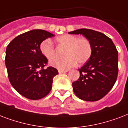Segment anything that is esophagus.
Wrapping results in <instances>:
<instances>
[{
    "label": "esophagus",
    "instance_id": "34e87169",
    "mask_svg": "<svg viewBox=\"0 0 128 128\" xmlns=\"http://www.w3.org/2000/svg\"><path fill=\"white\" fill-rule=\"evenodd\" d=\"M67 70H59V73L61 74V73H65L67 72Z\"/></svg>",
    "mask_w": 128,
    "mask_h": 128
}]
</instances>
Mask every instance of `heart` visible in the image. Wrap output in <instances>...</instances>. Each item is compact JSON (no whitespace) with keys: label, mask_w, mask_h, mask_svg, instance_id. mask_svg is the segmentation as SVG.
Returning a JSON list of instances; mask_svg holds the SVG:
<instances>
[{"label":"heart","mask_w":128,"mask_h":128,"mask_svg":"<svg viewBox=\"0 0 128 128\" xmlns=\"http://www.w3.org/2000/svg\"><path fill=\"white\" fill-rule=\"evenodd\" d=\"M59 46L65 47L63 59H54L49 62L50 66L65 70L73 67L78 63L82 65L90 59L92 55V42L86 37L78 38L77 36L65 34L55 38ZM40 50L43 56L52 59L56 56L54 46L49 40H43L40 44Z\"/></svg>","instance_id":"b5f03b06"}]
</instances>
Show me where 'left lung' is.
<instances>
[{"label":"left lung","mask_w":128,"mask_h":128,"mask_svg":"<svg viewBox=\"0 0 128 128\" xmlns=\"http://www.w3.org/2000/svg\"><path fill=\"white\" fill-rule=\"evenodd\" d=\"M82 34L91 41L92 55L79 69L80 77L72 84L73 92L84 101L101 100L112 90L118 74V52L110 38L102 32L81 28L69 32Z\"/></svg>","instance_id":"8db88e82"}]
</instances>
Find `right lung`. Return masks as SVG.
<instances>
[{"instance_id": "add662e5", "label": "right lung", "mask_w": 128, "mask_h": 128, "mask_svg": "<svg viewBox=\"0 0 128 128\" xmlns=\"http://www.w3.org/2000/svg\"><path fill=\"white\" fill-rule=\"evenodd\" d=\"M54 34L34 29L20 34L8 44L5 64L8 77L14 90L29 100L44 98L50 92L53 78L58 71L44 69L48 60L40 50V43Z\"/></svg>"}]
</instances>
